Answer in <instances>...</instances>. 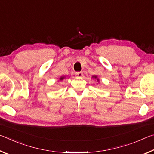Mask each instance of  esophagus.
I'll return each instance as SVG.
<instances>
[{
	"mask_svg": "<svg viewBox=\"0 0 154 154\" xmlns=\"http://www.w3.org/2000/svg\"><path fill=\"white\" fill-rule=\"evenodd\" d=\"M75 75H76L78 77H82L83 75L82 72H75Z\"/></svg>",
	"mask_w": 154,
	"mask_h": 154,
	"instance_id": "1",
	"label": "esophagus"
}]
</instances>
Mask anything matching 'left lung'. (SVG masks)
I'll list each match as a JSON object with an SVG mask.
<instances>
[{"label": "left lung", "mask_w": 154, "mask_h": 154, "mask_svg": "<svg viewBox=\"0 0 154 154\" xmlns=\"http://www.w3.org/2000/svg\"><path fill=\"white\" fill-rule=\"evenodd\" d=\"M94 77L95 79H97V77H96V76H93V78H94ZM97 81H98V82H99V79H97Z\"/></svg>", "instance_id": "8db88e82"}]
</instances>
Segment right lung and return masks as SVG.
<instances>
[{"instance_id": "1", "label": "right lung", "mask_w": 154, "mask_h": 154, "mask_svg": "<svg viewBox=\"0 0 154 154\" xmlns=\"http://www.w3.org/2000/svg\"><path fill=\"white\" fill-rule=\"evenodd\" d=\"M64 78H65L64 77H61L60 78V81H62V79H64Z\"/></svg>"}]
</instances>
